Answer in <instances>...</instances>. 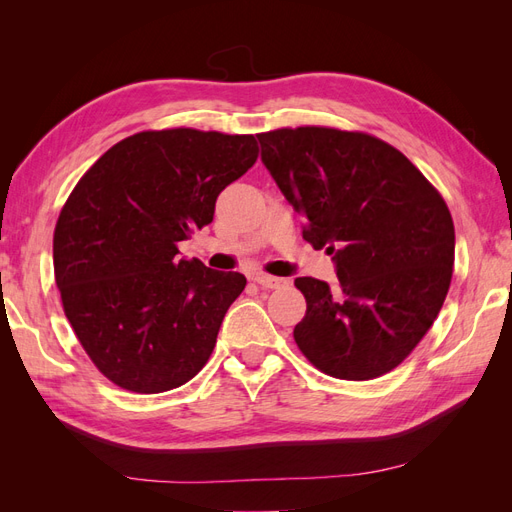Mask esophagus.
<instances>
[{"mask_svg":"<svg viewBox=\"0 0 512 512\" xmlns=\"http://www.w3.org/2000/svg\"><path fill=\"white\" fill-rule=\"evenodd\" d=\"M254 282L262 288H271V290L288 286V280H284V277H273V275H265V273L254 275Z\"/></svg>","mask_w":512,"mask_h":512,"instance_id":"obj_1","label":"esophagus"}]
</instances>
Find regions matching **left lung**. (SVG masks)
I'll list each match as a JSON object with an SVG mask.
<instances>
[{
  "label": "left lung",
  "instance_id": "obj_1",
  "mask_svg": "<svg viewBox=\"0 0 512 512\" xmlns=\"http://www.w3.org/2000/svg\"><path fill=\"white\" fill-rule=\"evenodd\" d=\"M260 160L327 247L339 286L297 277L307 301L294 342L320 371L371 380L397 367L438 318L453 277L455 226L401 151L363 132L305 126L258 134Z\"/></svg>",
  "mask_w": 512,
  "mask_h": 512
}]
</instances>
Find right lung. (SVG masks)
<instances>
[{"label": "right lung", "mask_w": 512, "mask_h": 512, "mask_svg": "<svg viewBox=\"0 0 512 512\" xmlns=\"http://www.w3.org/2000/svg\"><path fill=\"white\" fill-rule=\"evenodd\" d=\"M256 158L252 134L138 132L66 200L53 237L61 303L89 359L121 389H177L209 361L247 282L177 258V243L211 224L220 192Z\"/></svg>", "instance_id": "obj_1"}]
</instances>
